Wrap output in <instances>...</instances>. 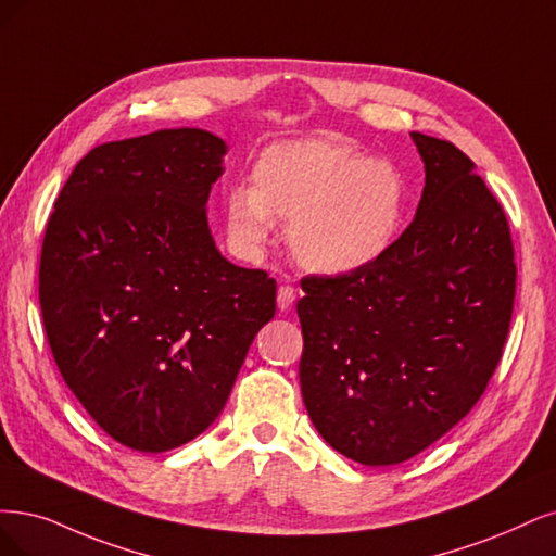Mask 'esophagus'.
Returning a JSON list of instances; mask_svg holds the SVG:
<instances>
[{
	"label": "esophagus",
	"instance_id": "obj_1",
	"mask_svg": "<svg viewBox=\"0 0 556 556\" xmlns=\"http://www.w3.org/2000/svg\"><path fill=\"white\" fill-rule=\"evenodd\" d=\"M293 302H295V289L293 286H279V291H277V306L281 312H289L291 306H293Z\"/></svg>",
	"mask_w": 556,
	"mask_h": 556
}]
</instances>
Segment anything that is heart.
<instances>
[{
	"instance_id": "b5f03b06",
	"label": "heart",
	"mask_w": 556,
	"mask_h": 556,
	"mask_svg": "<svg viewBox=\"0 0 556 556\" xmlns=\"http://www.w3.org/2000/svg\"><path fill=\"white\" fill-rule=\"evenodd\" d=\"M405 205L407 185L392 162L316 137L267 147L252 167V188L231 185L222 211L240 256H261L279 222L289 224V250L306 273L348 277L392 252Z\"/></svg>"
}]
</instances>
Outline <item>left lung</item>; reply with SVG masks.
I'll return each mask as SVG.
<instances>
[{"label": "left lung", "instance_id": "8db88e82", "mask_svg": "<svg viewBox=\"0 0 556 556\" xmlns=\"http://www.w3.org/2000/svg\"><path fill=\"white\" fill-rule=\"evenodd\" d=\"M426 185L392 252L348 277H306L300 387L323 440L368 467L446 435L495 374L516 300L508 219L451 141L409 132Z\"/></svg>", "mask_w": 556, "mask_h": 556}]
</instances>
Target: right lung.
<instances>
[{
	"label": "right lung",
	"instance_id": "1",
	"mask_svg": "<svg viewBox=\"0 0 556 556\" xmlns=\"http://www.w3.org/2000/svg\"><path fill=\"white\" fill-rule=\"evenodd\" d=\"M224 139L167 128L77 162L50 215L38 298L59 374L110 438L141 454L222 413L275 316L277 281L226 261L211 233Z\"/></svg>",
	"mask_w": 556,
	"mask_h": 556
}]
</instances>
